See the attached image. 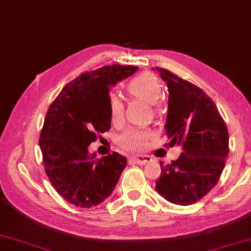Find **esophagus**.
<instances>
[{
	"label": "esophagus",
	"instance_id": "esophagus-1",
	"mask_svg": "<svg viewBox=\"0 0 251 251\" xmlns=\"http://www.w3.org/2000/svg\"><path fill=\"white\" fill-rule=\"evenodd\" d=\"M130 159L139 165H146L147 163L152 161L151 157L149 155H136V156L130 157Z\"/></svg>",
	"mask_w": 251,
	"mask_h": 251
}]
</instances>
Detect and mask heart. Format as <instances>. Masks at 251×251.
I'll list each match as a JSON object with an SVG mask.
<instances>
[{
    "label": "heart",
    "mask_w": 251,
    "mask_h": 251,
    "mask_svg": "<svg viewBox=\"0 0 251 251\" xmlns=\"http://www.w3.org/2000/svg\"><path fill=\"white\" fill-rule=\"evenodd\" d=\"M127 92L130 96L141 99L150 104H155L163 96V85L159 78L153 73L145 72L139 74L127 84ZM109 112L112 122H120L124 113V106L117 96L109 97ZM153 137L149 129L129 128L119 138V145L127 151H141L147 147L148 141Z\"/></svg>",
    "instance_id": "1"
}]
</instances>
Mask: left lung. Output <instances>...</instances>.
<instances>
[{
    "label": "left lung",
    "instance_id": "1",
    "mask_svg": "<svg viewBox=\"0 0 251 251\" xmlns=\"http://www.w3.org/2000/svg\"><path fill=\"white\" fill-rule=\"evenodd\" d=\"M167 84L166 132L170 146H182L176 161L163 165L155 181L159 195L173 204L192 205L218 183L228 154V131L214 101L189 81L156 68Z\"/></svg>",
    "mask_w": 251,
    "mask_h": 251
}]
</instances>
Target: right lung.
Here are the masks:
<instances>
[{"label": "right lung", "instance_id": "obj_1", "mask_svg": "<svg viewBox=\"0 0 251 251\" xmlns=\"http://www.w3.org/2000/svg\"><path fill=\"white\" fill-rule=\"evenodd\" d=\"M134 66H103L62 88L47 111L40 135L45 173L58 194L81 208L109 197L127 165L117 152L96 159L88 147L110 130V87L132 75Z\"/></svg>", "mask_w": 251, "mask_h": 251}]
</instances>
